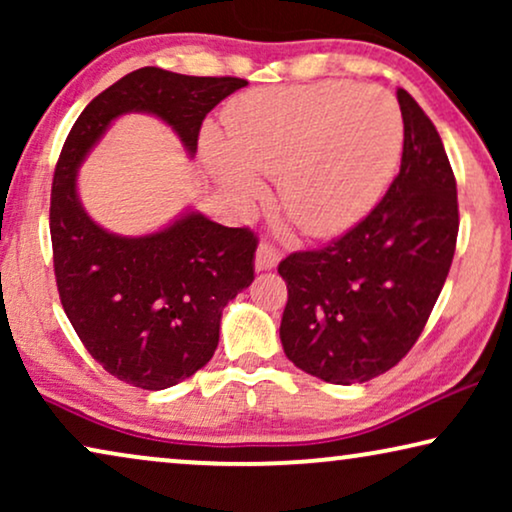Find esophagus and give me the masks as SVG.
<instances>
[{
  "label": "esophagus",
  "mask_w": 512,
  "mask_h": 512,
  "mask_svg": "<svg viewBox=\"0 0 512 512\" xmlns=\"http://www.w3.org/2000/svg\"><path fill=\"white\" fill-rule=\"evenodd\" d=\"M279 263V249L272 247L270 242H263L256 249V270H272Z\"/></svg>",
  "instance_id": "34e87169"
}]
</instances>
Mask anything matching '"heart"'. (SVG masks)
Wrapping results in <instances>:
<instances>
[{
    "label": "heart",
    "mask_w": 512,
    "mask_h": 512,
    "mask_svg": "<svg viewBox=\"0 0 512 512\" xmlns=\"http://www.w3.org/2000/svg\"><path fill=\"white\" fill-rule=\"evenodd\" d=\"M226 146L207 137L209 167L244 200L258 198L256 174L279 179L289 219L310 237H331L363 219L401 160L403 116L380 86L321 81L258 88L223 111Z\"/></svg>",
    "instance_id": "heart-1"
}]
</instances>
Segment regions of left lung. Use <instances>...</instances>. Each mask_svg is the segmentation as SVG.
Returning <instances> with one entry per match:
<instances>
[{
    "instance_id": "left-lung-1",
    "label": "left lung",
    "mask_w": 512,
    "mask_h": 512,
    "mask_svg": "<svg viewBox=\"0 0 512 512\" xmlns=\"http://www.w3.org/2000/svg\"><path fill=\"white\" fill-rule=\"evenodd\" d=\"M401 170L366 219L321 249L293 251L279 338L300 370L331 384L394 368L422 335L459 233L457 179L436 125L408 90Z\"/></svg>"
}]
</instances>
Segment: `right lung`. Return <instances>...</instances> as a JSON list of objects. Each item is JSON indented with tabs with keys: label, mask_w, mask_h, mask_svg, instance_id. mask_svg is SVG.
Returning <instances> with one entry per match:
<instances>
[{
	"label": "right lung",
	"mask_w": 512,
	"mask_h": 512,
	"mask_svg": "<svg viewBox=\"0 0 512 512\" xmlns=\"http://www.w3.org/2000/svg\"><path fill=\"white\" fill-rule=\"evenodd\" d=\"M244 86L235 76L142 67L81 111L60 151L51 188L60 303L88 354L132 387H174L212 359L223 307L254 282L258 237L198 212L153 235L107 233L81 207L76 170L109 123L128 111L163 118L193 156L205 116Z\"/></svg>",
	"instance_id": "1"
}]
</instances>
